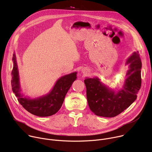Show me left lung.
I'll return each instance as SVG.
<instances>
[{
    "label": "left lung",
    "mask_w": 152,
    "mask_h": 152,
    "mask_svg": "<svg viewBox=\"0 0 152 152\" xmlns=\"http://www.w3.org/2000/svg\"><path fill=\"white\" fill-rule=\"evenodd\" d=\"M129 69L122 88L115 91L97 77H86L84 83L91 111L97 116L114 117L121 113L137 99L141 86L142 62L138 52H134L126 62Z\"/></svg>",
    "instance_id": "left-lung-1"
}]
</instances>
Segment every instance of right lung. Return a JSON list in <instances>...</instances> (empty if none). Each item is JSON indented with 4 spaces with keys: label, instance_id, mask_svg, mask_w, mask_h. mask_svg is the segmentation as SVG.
<instances>
[{
    "label": "right lung",
    "instance_id": "add662e5",
    "mask_svg": "<svg viewBox=\"0 0 152 152\" xmlns=\"http://www.w3.org/2000/svg\"><path fill=\"white\" fill-rule=\"evenodd\" d=\"M11 86L18 102L31 114L38 117H49L56 114L61 108L67 93L77 78V72H73L59 78L52 90L48 94L32 99L25 96L21 89L18 66L15 53L12 57Z\"/></svg>",
    "mask_w": 152,
    "mask_h": 152
}]
</instances>
